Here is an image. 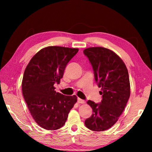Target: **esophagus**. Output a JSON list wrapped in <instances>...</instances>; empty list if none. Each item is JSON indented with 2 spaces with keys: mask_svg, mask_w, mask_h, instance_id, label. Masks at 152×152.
I'll return each instance as SVG.
<instances>
[{
  "mask_svg": "<svg viewBox=\"0 0 152 152\" xmlns=\"http://www.w3.org/2000/svg\"><path fill=\"white\" fill-rule=\"evenodd\" d=\"M78 103H80V104H84L86 102V101H84V100L81 99H80V98H78Z\"/></svg>",
  "mask_w": 152,
  "mask_h": 152,
  "instance_id": "esophagus-1",
  "label": "esophagus"
}]
</instances>
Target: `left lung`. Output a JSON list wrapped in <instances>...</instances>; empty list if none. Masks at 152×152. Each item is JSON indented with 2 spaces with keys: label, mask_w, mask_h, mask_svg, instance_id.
Instances as JSON below:
<instances>
[{
  "label": "left lung",
  "mask_w": 152,
  "mask_h": 152,
  "mask_svg": "<svg viewBox=\"0 0 152 152\" xmlns=\"http://www.w3.org/2000/svg\"><path fill=\"white\" fill-rule=\"evenodd\" d=\"M83 52L92 64L102 96L99 104L87 101L92 107V114L84 123L89 129L102 132L115 124L127 104L130 96L128 70L121 58L109 49L92 47Z\"/></svg>",
  "instance_id": "left-lung-1"
}]
</instances>
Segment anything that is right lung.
I'll list each match as a JSON object with an SVG mask.
<instances>
[{
    "instance_id": "1",
    "label": "right lung",
    "mask_w": 152,
    "mask_h": 152,
    "mask_svg": "<svg viewBox=\"0 0 152 152\" xmlns=\"http://www.w3.org/2000/svg\"><path fill=\"white\" fill-rule=\"evenodd\" d=\"M78 48L49 46L31 58L24 72L22 92L35 122L47 130H56L65 124L77 97L66 96L55 91L67 64Z\"/></svg>"
}]
</instances>
